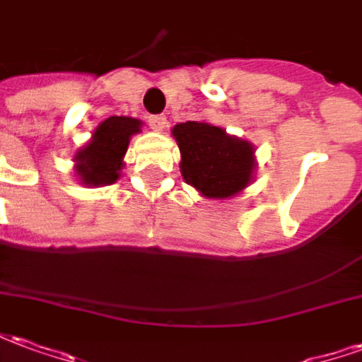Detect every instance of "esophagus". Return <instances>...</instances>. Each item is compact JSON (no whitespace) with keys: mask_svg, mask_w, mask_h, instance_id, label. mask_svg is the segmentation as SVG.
Listing matches in <instances>:
<instances>
[{"mask_svg":"<svg viewBox=\"0 0 362 362\" xmlns=\"http://www.w3.org/2000/svg\"><path fill=\"white\" fill-rule=\"evenodd\" d=\"M166 116H149V126L155 129V132H163L166 127Z\"/></svg>","mask_w":362,"mask_h":362,"instance_id":"34e87169","label":"esophagus"}]
</instances>
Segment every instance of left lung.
Masks as SVG:
<instances>
[{
  "instance_id": "1",
  "label": "left lung",
  "mask_w": 362,
  "mask_h": 362,
  "mask_svg": "<svg viewBox=\"0 0 362 362\" xmlns=\"http://www.w3.org/2000/svg\"><path fill=\"white\" fill-rule=\"evenodd\" d=\"M180 149V173L186 184L207 199H228L254 182L256 147L207 122H184L173 127Z\"/></svg>"
}]
</instances>
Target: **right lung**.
I'll return each mask as SVG.
<instances>
[{
  "instance_id": "1",
  "label": "right lung",
  "mask_w": 362,
  "mask_h": 362,
  "mask_svg": "<svg viewBox=\"0 0 362 362\" xmlns=\"http://www.w3.org/2000/svg\"><path fill=\"white\" fill-rule=\"evenodd\" d=\"M143 122L129 116H110L98 124L90 139L75 151L74 170L77 180L87 188L110 186L126 166L129 139L141 132Z\"/></svg>"
}]
</instances>
